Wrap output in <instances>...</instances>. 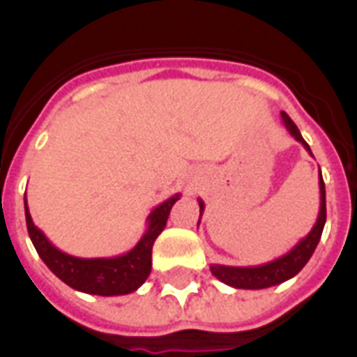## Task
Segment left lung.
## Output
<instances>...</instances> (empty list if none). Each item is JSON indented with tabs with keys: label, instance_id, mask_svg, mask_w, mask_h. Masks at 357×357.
Returning <instances> with one entry per match:
<instances>
[{
	"label": "left lung",
	"instance_id": "obj_1",
	"mask_svg": "<svg viewBox=\"0 0 357 357\" xmlns=\"http://www.w3.org/2000/svg\"><path fill=\"white\" fill-rule=\"evenodd\" d=\"M281 118H283L284 128L289 130L294 139L304 145L307 153L312 155L310 151V145H307L302 133L296 128V124L292 122L291 116L287 112H281ZM314 156V155H312ZM319 214H317V220H315V225L312 227V231L307 233L306 237L302 241H298V245L287 252V255L279 256L277 260L268 264H262V266H248V268H239V266H222V264H212L210 266V271L212 275L218 277L222 283L229 284L233 289H268V287H273V284H279L291 279L298 273L300 269L304 268L307 264V260L314 255L317 243L321 239L323 227H325V218H327V208H325V183H323L321 170H319ZM199 206H201V216L204 212V202L199 199ZM199 224H201V218H199ZM197 224V225H199Z\"/></svg>",
	"mask_w": 357,
	"mask_h": 357
}]
</instances>
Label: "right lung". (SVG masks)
Segmentation results:
<instances>
[{
    "mask_svg": "<svg viewBox=\"0 0 357 357\" xmlns=\"http://www.w3.org/2000/svg\"><path fill=\"white\" fill-rule=\"evenodd\" d=\"M181 195H174L168 201L160 202L147 218V231L137 241V245L126 255L112 256V258H78L59 250L51 243L42 229H38L32 222L26 199H24V212H26L28 235L32 245L43 264L55 275L73 287L76 291L97 294V296H120L137 291L147 281L151 273V256L156 237L166 227L172 206L179 201Z\"/></svg>",
    "mask_w": 357,
    "mask_h": 357,
    "instance_id": "obj_1",
    "label": "right lung"
}]
</instances>
